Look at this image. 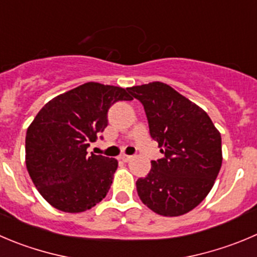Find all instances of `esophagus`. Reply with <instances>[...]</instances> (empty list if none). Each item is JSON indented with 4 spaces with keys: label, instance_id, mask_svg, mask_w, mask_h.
<instances>
[{
    "label": "esophagus",
    "instance_id": "1",
    "mask_svg": "<svg viewBox=\"0 0 257 257\" xmlns=\"http://www.w3.org/2000/svg\"><path fill=\"white\" fill-rule=\"evenodd\" d=\"M131 158H133V156L127 155V154H122V155H119V160L124 161V163H127V161H130Z\"/></svg>",
    "mask_w": 257,
    "mask_h": 257
}]
</instances>
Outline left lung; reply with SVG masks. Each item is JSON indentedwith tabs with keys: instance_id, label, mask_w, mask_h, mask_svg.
Here are the masks:
<instances>
[{
	"instance_id": "left-lung-1",
	"label": "left lung",
	"mask_w": 257,
	"mask_h": 257,
	"mask_svg": "<svg viewBox=\"0 0 257 257\" xmlns=\"http://www.w3.org/2000/svg\"><path fill=\"white\" fill-rule=\"evenodd\" d=\"M127 90L143 103L151 138L164 154L136 182L139 197L160 216L188 213L208 195L221 169V134L204 109L165 83Z\"/></svg>"
}]
</instances>
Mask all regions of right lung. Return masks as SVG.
I'll use <instances>...</instances> for the list:
<instances>
[{
	"mask_svg": "<svg viewBox=\"0 0 257 257\" xmlns=\"http://www.w3.org/2000/svg\"><path fill=\"white\" fill-rule=\"evenodd\" d=\"M126 89L88 82L54 97L26 131L25 163L44 199L67 213L99 203L111 188L116 159L87 155V148L107 127V112L117 101H131Z\"/></svg>",
	"mask_w": 257,
	"mask_h": 257,
	"instance_id": "add662e5",
	"label": "right lung"
}]
</instances>
